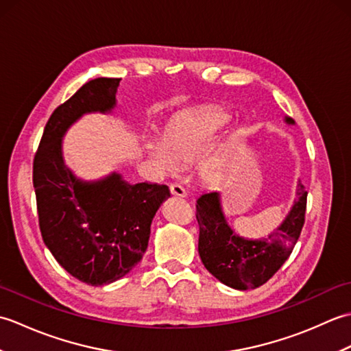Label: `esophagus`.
<instances>
[{"label":"esophagus","instance_id":"esophagus-1","mask_svg":"<svg viewBox=\"0 0 351 351\" xmlns=\"http://www.w3.org/2000/svg\"><path fill=\"white\" fill-rule=\"evenodd\" d=\"M170 193L173 196H178V197H185V196H187V191H185V189L182 187L181 184H171L170 185Z\"/></svg>","mask_w":351,"mask_h":351}]
</instances>
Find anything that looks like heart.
<instances>
[{"instance_id": "obj_1", "label": "heart", "mask_w": 351, "mask_h": 351, "mask_svg": "<svg viewBox=\"0 0 351 351\" xmlns=\"http://www.w3.org/2000/svg\"><path fill=\"white\" fill-rule=\"evenodd\" d=\"M229 117L221 111H202L175 123L167 131L166 143L149 140L146 149L155 162L166 171H176L180 164L191 162L204 155L219 137ZM232 141L226 140L202 160L199 173L208 182L217 181L225 173L230 162Z\"/></svg>"}]
</instances>
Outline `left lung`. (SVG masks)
<instances>
[{
    "instance_id": "left-lung-1",
    "label": "left lung",
    "mask_w": 351,
    "mask_h": 351,
    "mask_svg": "<svg viewBox=\"0 0 351 351\" xmlns=\"http://www.w3.org/2000/svg\"><path fill=\"white\" fill-rule=\"evenodd\" d=\"M287 123H294L285 117ZM308 191L297 185V197L287 219L264 240L238 237L225 219L220 195L208 191L197 199L199 255L214 278L235 289H253L271 279L289 258L304 225Z\"/></svg>"
}]
</instances>
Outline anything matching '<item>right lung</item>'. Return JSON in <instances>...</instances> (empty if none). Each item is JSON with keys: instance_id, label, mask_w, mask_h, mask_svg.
<instances>
[{"instance_id": "obj_1", "label": "right lung", "mask_w": 351, "mask_h": 351, "mask_svg": "<svg viewBox=\"0 0 351 351\" xmlns=\"http://www.w3.org/2000/svg\"><path fill=\"white\" fill-rule=\"evenodd\" d=\"M121 78H96L48 119L33 161L42 238L73 278L99 287L123 278L147 249L151 223L167 185L128 184L119 173L84 182L64 166L62 137L86 113H110Z\"/></svg>"}]
</instances>
